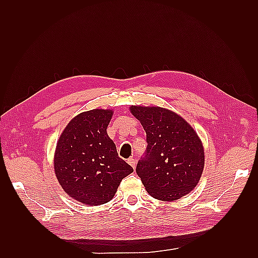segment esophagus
<instances>
[{
	"instance_id": "obj_1",
	"label": "esophagus",
	"mask_w": 258,
	"mask_h": 258,
	"mask_svg": "<svg viewBox=\"0 0 258 258\" xmlns=\"http://www.w3.org/2000/svg\"><path fill=\"white\" fill-rule=\"evenodd\" d=\"M127 163L130 164V165L131 166H132L134 169H135V165H136V161L134 160V158L133 157H131V158H128V160H127Z\"/></svg>"
}]
</instances>
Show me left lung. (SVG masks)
I'll list each match as a JSON object with an SVG mask.
<instances>
[{"instance_id":"8db88e82","label":"left lung","mask_w":258,"mask_h":258,"mask_svg":"<svg viewBox=\"0 0 258 258\" xmlns=\"http://www.w3.org/2000/svg\"><path fill=\"white\" fill-rule=\"evenodd\" d=\"M146 132L147 147L136 173L154 199L171 202L188 194L204 168V150L193 127L162 107L131 106Z\"/></svg>"}]
</instances>
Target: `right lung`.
<instances>
[{"label": "right lung", "mask_w": 258, "mask_h": 258, "mask_svg": "<svg viewBox=\"0 0 258 258\" xmlns=\"http://www.w3.org/2000/svg\"><path fill=\"white\" fill-rule=\"evenodd\" d=\"M109 109H92L68 124L56 145L54 169L63 189L83 204L102 205L116 193L124 177L133 172L117 154L106 128Z\"/></svg>", "instance_id": "1"}]
</instances>
